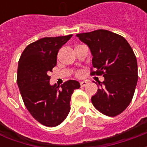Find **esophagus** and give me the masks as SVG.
<instances>
[{
	"label": "esophagus",
	"instance_id": "esophagus-1",
	"mask_svg": "<svg viewBox=\"0 0 147 147\" xmlns=\"http://www.w3.org/2000/svg\"><path fill=\"white\" fill-rule=\"evenodd\" d=\"M87 85V82L86 81H82V82H80V86L83 87V86H85Z\"/></svg>",
	"mask_w": 147,
	"mask_h": 147
}]
</instances>
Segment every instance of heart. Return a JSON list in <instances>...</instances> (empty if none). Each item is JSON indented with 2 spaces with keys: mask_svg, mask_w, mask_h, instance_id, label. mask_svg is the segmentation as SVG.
I'll return each instance as SVG.
<instances>
[{
  "mask_svg": "<svg viewBox=\"0 0 147 147\" xmlns=\"http://www.w3.org/2000/svg\"><path fill=\"white\" fill-rule=\"evenodd\" d=\"M77 75H78V76H80V73H78V74H77Z\"/></svg>",
  "mask_w": 147,
  "mask_h": 147,
  "instance_id": "heart-1",
  "label": "heart"
}]
</instances>
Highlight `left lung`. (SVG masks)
<instances>
[{
  "mask_svg": "<svg viewBox=\"0 0 147 147\" xmlns=\"http://www.w3.org/2000/svg\"><path fill=\"white\" fill-rule=\"evenodd\" d=\"M76 36L91 52L96 71L90 75L105 78L91 98L93 105L102 113L116 117L132 100L138 81L136 55L126 39L109 30H97Z\"/></svg>",
  "mask_w": 147,
  "mask_h": 147,
  "instance_id": "1",
  "label": "left lung"
}]
</instances>
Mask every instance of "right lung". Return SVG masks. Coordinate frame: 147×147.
Instances as JSON below:
<instances>
[{"label":"right lung","mask_w":147,"mask_h":147,"mask_svg":"<svg viewBox=\"0 0 147 147\" xmlns=\"http://www.w3.org/2000/svg\"><path fill=\"white\" fill-rule=\"evenodd\" d=\"M43 38L30 43L21 55L17 71V84L24 105L32 117L47 127L61 123L70 111L74 90L80 84L68 80L61 87L50 85L49 74L57 65L59 49L71 38Z\"/></svg>","instance_id":"add662e5"}]
</instances>
